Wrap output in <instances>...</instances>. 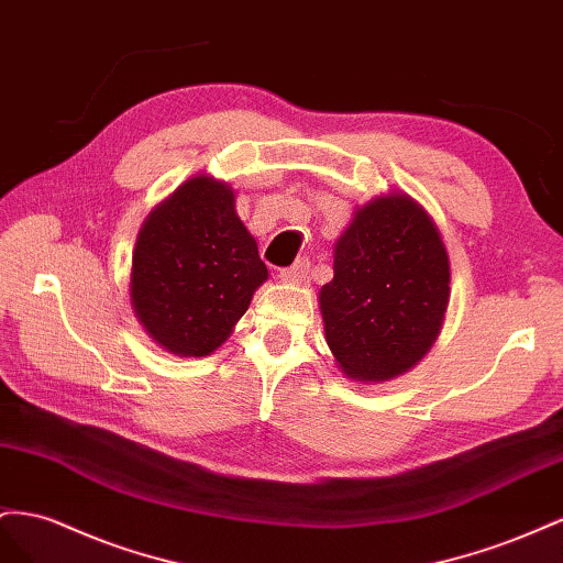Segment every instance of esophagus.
<instances>
[{"mask_svg": "<svg viewBox=\"0 0 563 563\" xmlns=\"http://www.w3.org/2000/svg\"><path fill=\"white\" fill-rule=\"evenodd\" d=\"M307 273H309V260H297L292 266L280 271V280L283 283H299L307 278Z\"/></svg>", "mask_w": 563, "mask_h": 563, "instance_id": "obj_1", "label": "esophagus"}]
</instances>
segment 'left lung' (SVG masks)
I'll return each mask as SVG.
<instances>
[{
    "mask_svg": "<svg viewBox=\"0 0 563 563\" xmlns=\"http://www.w3.org/2000/svg\"><path fill=\"white\" fill-rule=\"evenodd\" d=\"M451 264L437 229L408 196L367 202L334 245V278L320 290L325 342L342 373L384 382L437 342Z\"/></svg>",
    "mask_w": 563,
    "mask_h": 563,
    "instance_id": "left-lung-1",
    "label": "left lung"
}]
</instances>
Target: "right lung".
Wrapping results in <instances>:
<instances>
[{
  "label": "right lung",
  "mask_w": 563,
  "mask_h": 563,
  "mask_svg": "<svg viewBox=\"0 0 563 563\" xmlns=\"http://www.w3.org/2000/svg\"><path fill=\"white\" fill-rule=\"evenodd\" d=\"M266 276L256 240L235 214L233 190L192 176L143 223L132 307L169 353L207 356L227 342Z\"/></svg>",
  "instance_id": "add662e5"
}]
</instances>
